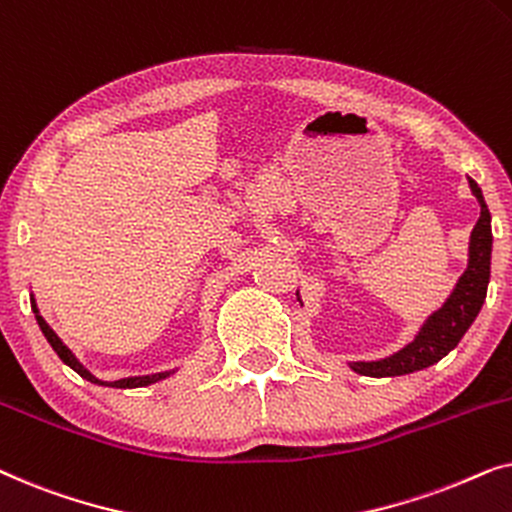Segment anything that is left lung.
Masks as SVG:
<instances>
[{
	"mask_svg": "<svg viewBox=\"0 0 512 512\" xmlns=\"http://www.w3.org/2000/svg\"><path fill=\"white\" fill-rule=\"evenodd\" d=\"M468 184H471V191L480 202V219L471 233V251H468L471 258H468V268L461 275L457 289L436 314H431L408 347H403L401 352L389 356V359L352 363L356 373L370 377H394L429 368L459 345L468 326L478 317L487 296L489 263H492V228H489L492 216H489L480 186L473 179H468Z\"/></svg>",
	"mask_w": 512,
	"mask_h": 512,
	"instance_id": "1",
	"label": "left lung"
}]
</instances>
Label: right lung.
<instances>
[{
    "label": "right lung",
    "instance_id": "add662e5",
    "mask_svg": "<svg viewBox=\"0 0 512 512\" xmlns=\"http://www.w3.org/2000/svg\"><path fill=\"white\" fill-rule=\"evenodd\" d=\"M32 310H34V317H37V324H39V328H41V333L46 335V340L51 342V347L55 349V354L60 356L62 361L67 363L69 368L72 370H76V373H79L83 380H88V382H93V384H104V387H116V389H135V387H146V384H153V382H158V380H163V377H167L170 373H156V375H144V377H125V380H116V382H102V380H97L95 375H90L86 368L81 366L79 363V359H76V356L69 352V349L62 345V340L58 338V335L53 333V328L46 324L44 321V317H41L39 314V310H37V305H34V298H32Z\"/></svg>",
    "mask_w": 512,
    "mask_h": 512
}]
</instances>
